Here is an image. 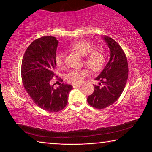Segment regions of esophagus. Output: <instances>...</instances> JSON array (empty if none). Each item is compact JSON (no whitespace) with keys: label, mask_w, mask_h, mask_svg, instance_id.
<instances>
[{"label":"esophagus","mask_w":152,"mask_h":152,"mask_svg":"<svg viewBox=\"0 0 152 152\" xmlns=\"http://www.w3.org/2000/svg\"><path fill=\"white\" fill-rule=\"evenodd\" d=\"M82 85L81 84H77V85H73V88H78V87H80Z\"/></svg>","instance_id":"esophagus-1"}]
</instances>
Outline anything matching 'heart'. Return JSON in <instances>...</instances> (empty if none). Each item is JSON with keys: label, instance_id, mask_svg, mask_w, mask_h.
I'll use <instances>...</instances> for the list:
<instances>
[{"label": "heart", "instance_id": "1", "mask_svg": "<svg viewBox=\"0 0 152 152\" xmlns=\"http://www.w3.org/2000/svg\"><path fill=\"white\" fill-rule=\"evenodd\" d=\"M70 50L76 51L80 55L84 56V63L92 72L99 71L103 66L105 61V53L103 49L94 48V45L86 40H78L70 45ZM63 53L58 52L56 56V64L58 67H62L64 64ZM88 71L84 69L72 70L66 75V80L74 85L80 84L83 81Z\"/></svg>", "mask_w": 152, "mask_h": 152}]
</instances>
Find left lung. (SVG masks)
Masks as SVG:
<instances>
[{
	"label": "left lung",
	"mask_w": 152,
	"mask_h": 152,
	"mask_svg": "<svg viewBox=\"0 0 152 152\" xmlns=\"http://www.w3.org/2000/svg\"><path fill=\"white\" fill-rule=\"evenodd\" d=\"M110 54L109 62L96 77L99 86H94V92L87 98L91 106L104 109L116 102L122 94L128 78V64L121 46L109 36H103ZM104 84L101 86V83Z\"/></svg>",
	"instance_id": "8db88e82"
}]
</instances>
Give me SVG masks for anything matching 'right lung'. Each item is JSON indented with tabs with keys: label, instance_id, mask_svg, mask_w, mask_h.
<instances>
[{
	"label": "right lung",
	"instance_id": "add662e5",
	"mask_svg": "<svg viewBox=\"0 0 152 152\" xmlns=\"http://www.w3.org/2000/svg\"><path fill=\"white\" fill-rule=\"evenodd\" d=\"M58 43L53 36H43L33 41L25 51L21 64V78L27 92L38 107L50 112L62 110L72 89V86L64 83L54 89V84H50L56 76Z\"/></svg>",
	"mask_w": 152,
	"mask_h": 152
}]
</instances>
